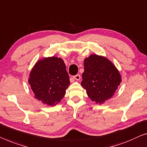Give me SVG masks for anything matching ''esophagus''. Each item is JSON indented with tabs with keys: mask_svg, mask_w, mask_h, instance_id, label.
I'll return each mask as SVG.
<instances>
[{
	"mask_svg": "<svg viewBox=\"0 0 147 147\" xmlns=\"http://www.w3.org/2000/svg\"><path fill=\"white\" fill-rule=\"evenodd\" d=\"M80 78H81V76H80V74H76L75 76H74V78L76 80H79L80 79Z\"/></svg>",
	"mask_w": 147,
	"mask_h": 147,
	"instance_id": "esophagus-1",
	"label": "esophagus"
}]
</instances>
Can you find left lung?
I'll use <instances>...</instances> for the list:
<instances>
[{
	"label": "left lung",
	"mask_w": 147,
	"mask_h": 147,
	"mask_svg": "<svg viewBox=\"0 0 147 147\" xmlns=\"http://www.w3.org/2000/svg\"><path fill=\"white\" fill-rule=\"evenodd\" d=\"M81 86L92 101L103 103L111 98L121 82L117 68L103 57L92 55L84 59Z\"/></svg>",
	"instance_id": "8db88e82"
}]
</instances>
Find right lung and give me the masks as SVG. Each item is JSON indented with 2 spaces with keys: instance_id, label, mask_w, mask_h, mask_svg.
Masks as SVG:
<instances>
[{
  "instance_id": "right-lung-1",
  "label": "right lung",
  "mask_w": 147,
  "mask_h": 147,
  "mask_svg": "<svg viewBox=\"0 0 147 147\" xmlns=\"http://www.w3.org/2000/svg\"><path fill=\"white\" fill-rule=\"evenodd\" d=\"M28 82L35 98L47 105H57L70 84L63 60L53 57L37 62L30 72Z\"/></svg>"
}]
</instances>
